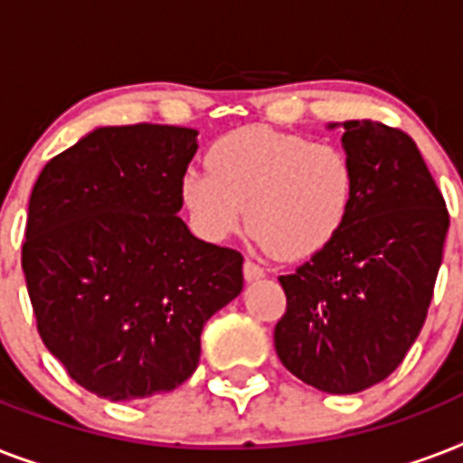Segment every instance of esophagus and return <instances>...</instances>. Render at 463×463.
Returning a JSON list of instances; mask_svg holds the SVG:
<instances>
[{
  "mask_svg": "<svg viewBox=\"0 0 463 463\" xmlns=\"http://www.w3.org/2000/svg\"><path fill=\"white\" fill-rule=\"evenodd\" d=\"M242 274H245L247 281H257V279L264 276V267H260V264L252 260H245V264H242Z\"/></svg>",
  "mask_w": 463,
  "mask_h": 463,
  "instance_id": "1",
  "label": "esophagus"
}]
</instances>
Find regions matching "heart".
Returning <instances> with one entry per match:
<instances>
[{
  "mask_svg": "<svg viewBox=\"0 0 463 463\" xmlns=\"http://www.w3.org/2000/svg\"><path fill=\"white\" fill-rule=\"evenodd\" d=\"M203 170L182 175L180 196L203 240L221 242L245 221L279 260H305L344 228L355 196L351 156L305 134L247 127L206 151Z\"/></svg>",
  "mask_w": 463,
  "mask_h": 463,
  "instance_id": "1",
  "label": "heart"
}]
</instances>
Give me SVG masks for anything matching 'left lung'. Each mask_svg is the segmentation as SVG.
<instances>
[{"instance_id": "8db88e82", "label": "left lung", "mask_w": 463, "mask_h": 463, "mask_svg": "<svg viewBox=\"0 0 463 463\" xmlns=\"http://www.w3.org/2000/svg\"><path fill=\"white\" fill-rule=\"evenodd\" d=\"M355 196L344 228L279 281V358L298 380L355 394L387 380L423 329L449 211L416 141L373 119L344 122Z\"/></svg>"}]
</instances>
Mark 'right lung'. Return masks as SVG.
<instances>
[{"mask_svg":"<svg viewBox=\"0 0 463 463\" xmlns=\"http://www.w3.org/2000/svg\"><path fill=\"white\" fill-rule=\"evenodd\" d=\"M196 129L100 127L40 173L21 267L47 351L110 402L170 392L203 324L242 290V254L194 238L177 211Z\"/></svg>","mask_w":463,"mask_h":463,"instance_id":"add662e5","label":"right lung"}]
</instances>
